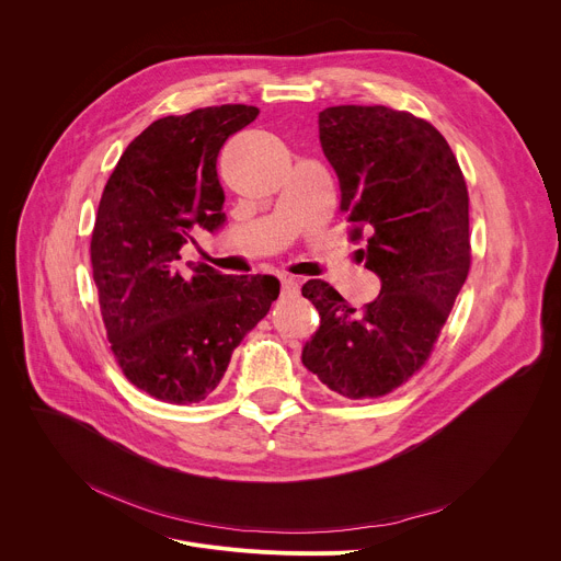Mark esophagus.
I'll use <instances>...</instances> for the list:
<instances>
[{
  "instance_id": "1",
  "label": "esophagus",
  "mask_w": 561,
  "mask_h": 561,
  "mask_svg": "<svg viewBox=\"0 0 561 561\" xmlns=\"http://www.w3.org/2000/svg\"><path fill=\"white\" fill-rule=\"evenodd\" d=\"M297 286H299V282L295 277H282V293L284 295L297 293Z\"/></svg>"
}]
</instances>
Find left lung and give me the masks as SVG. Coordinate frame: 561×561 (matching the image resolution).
Masks as SVG:
<instances>
[{
  "label": "left lung",
  "mask_w": 561,
  "mask_h": 561,
  "mask_svg": "<svg viewBox=\"0 0 561 561\" xmlns=\"http://www.w3.org/2000/svg\"><path fill=\"white\" fill-rule=\"evenodd\" d=\"M320 142L353 239L369 234L367 268L378 275L380 295L355 311L327 282L304 284L320 327L301 363L342 398H378L427 363L466 284L468 187L440 131L407 112L329 107L320 112Z\"/></svg>",
  "instance_id": "1"
}]
</instances>
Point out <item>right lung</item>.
<instances>
[{"instance_id": "obj_1", "label": "right lung", "mask_w": 561, "mask_h": 561, "mask_svg": "<svg viewBox=\"0 0 561 561\" xmlns=\"http://www.w3.org/2000/svg\"><path fill=\"white\" fill-rule=\"evenodd\" d=\"M257 114L221 105L151 123L100 198L91 266L107 337L127 380L163 402L210 396L279 295L273 275H224L206 264L192 277L179 271L196 226L224 228L219 151Z\"/></svg>"}]
</instances>
